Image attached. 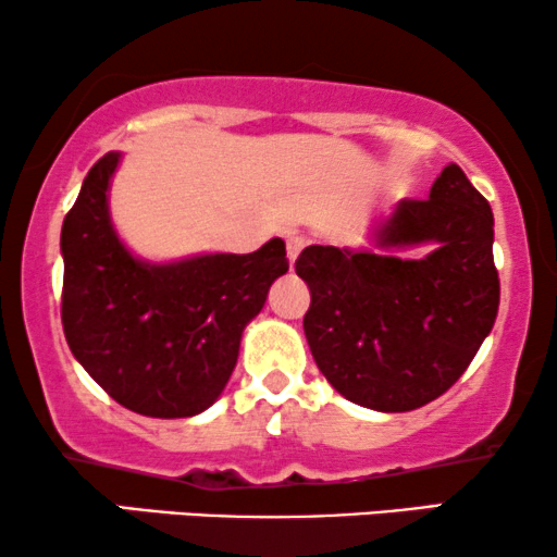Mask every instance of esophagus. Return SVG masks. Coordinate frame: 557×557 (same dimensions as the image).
<instances>
[{
	"instance_id": "esophagus-1",
	"label": "esophagus",
	"mask_w": 557,
	"mask_h": 557,
	"mask_svg": "<svg viewBox=\"0 0 557 557\" xmlns=\"http://www.w3.org/2000/svg\"><path fill=\"white\" fill-rule=\"evenodd\" d=\"M301 248H305V237L296 235V233L286 235V256H288V261L294 263L296 256H299V252H301Z\"/></svg>"
}]
</instances>
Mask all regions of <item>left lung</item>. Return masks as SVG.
Instances as JSON below:
<instances>
[{"label":"left lung","mask_w":557,"mask_h":557,"mask_svg":"<svg viewBox=\"0 0 557 557\" xmlns=\"http://www.w3.org/2000/svg\"><path fill=\"white\" fill-rule=\"evenodd\" d=\"M384 245L435 243L422 261L309 245L296 258L312 305L305 335L345 399L409 411L443 396L479 352L499 312L494 214L458 165L430 197L401 199Z\"/></svg>","instance_id":"1"}]
</instances>
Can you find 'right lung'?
Wrapping results in <instances>:
<instances>
[{
    "label": "right lung",
    "mask_w": 557,
    "mask_h": 557,
    "mask_svg": "<svg viewBox=\"0 0 557 557\" xmlns=\"http://www.w3.org/2000/svg\"><path fill=\"white\" fill-rule=\"evenodd\" d=\"M117 163V153L94 163L63 220V335L86 373L125 409L158 420L194 417L230 381L245 324L288 271L286 245L273 237L248 256L135 261L107 212Z\"/></svg>",
    "instance_id": "add662e5"
}]
</instances>
